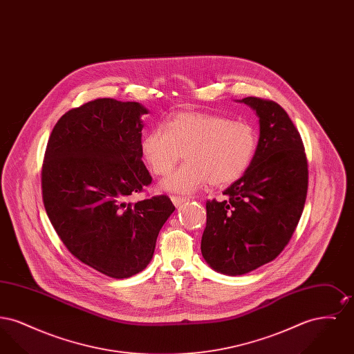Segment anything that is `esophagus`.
I'll return each instance as SVG.
<instances>
[{
  "instance_id": "esophagus-1",
  "label": "esophagus",
  "mask_w": 354,
  "mask_h": 354,
  "mask_svg": "<svg viewBox=\"0 0 354 354\" xmlns=\"http://www.w3.org/2000/svg\"><path fill=\"white\" fill-rule=\"evenodd\" d=\"M171 201H172V203H174L176 207H179V205H182L183 203L187 202L188 199L185 198V196H176V195H174V196H171Z\"/></svg>"
}]
</instances>
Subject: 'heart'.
<instances>
[{
	"mask_svg": "<svg viewBox=\"0 0 354 354\" xmlns=\"http://www.w3.org/2000/svg\"><path fill=\"white\" fill-rule=\"evenodd\" d=\"M259 146L251 123L209 113H180L167 126L158 124L142 142V152L156 175H169L187 156L163 187L176 192H194L208 182L231 185L252 165Z\"/></svg>",
	"mask_w": 354,
	"mask_h": 354,
	"instance_id": "1",
	"label": "heart"
}]
</instances>
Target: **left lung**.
Returning a JSON list of instances; mask_svg holds the SVG:
<instances>
[{"instance_id":"obj_1","label":"left lung","mask_w":354,"mask_h":354,"mask_svg":"<svg viewBox=\"0 0 354 354\" xmlns=\"http://www.w3.org/2000/svg\"><path fill=\"white\" fill-rule=\"evenodd\" d=\"M260 122L259 146L248 171L223 202L207 201L202 254L211 268L237 276L274 260L293 235L308 192V160L300 133L276 102L241 100Z\"/></svg>"}]
</instances>
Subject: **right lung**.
<instances>
[{"mask_svg":"<svg viewBox=\"0 0 354 354\" xmlns=\"http://www.w3.org/2000/svg\"><path fill=\"white\" fill-rule=\"evenodd\" d=\"M138 102L98 98L65 113L51 131L41 172L42 201L68 252L114 279L151 261L175 211L166 195L133 203L152 178L142 160Z\"/></svg>","mask_w":354,"mask_h":354,"instance_id":"right-lung-1","label":"right lung"}]
</instances>
